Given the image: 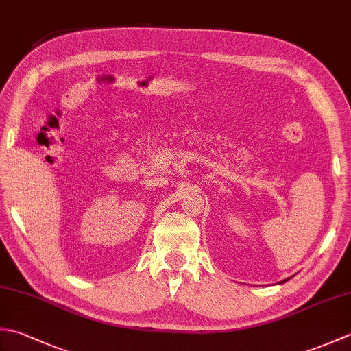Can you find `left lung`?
Here are the masks:
<instances>
[{"label":"left lung","mask_w":351,"mask_h":351,"mask_svg":"<svg viewBox=\"0 0 351 351\" xmlns=\"http://www.w3.org/2000/svg\"><path fill=\"white\" fill-rule=\"evenodd\" d=\"M287 280H289V279H285V280H283V282H287Z\"/></svg>","instance_id":"8db88e82"}]
</instances>
